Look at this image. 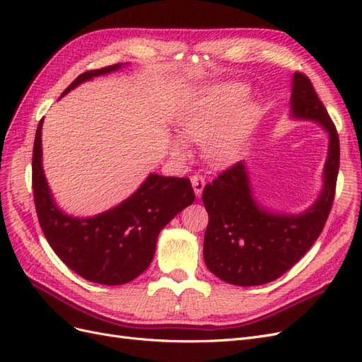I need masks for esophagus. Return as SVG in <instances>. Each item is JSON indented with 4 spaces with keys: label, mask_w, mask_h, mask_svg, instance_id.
I'll list each match as a JSON object with an SVG mask.
<instances>
[{
    "label": "esophagus",
    "mask_w": 362,
    "mask_h": 362,
    "mask_svg": "<svg viewBox=\"0 0 362 362\" xmlns=\"http://www.w3.org/2000/svg\"><path fill=\"white\" fill-rule=\"evenodd\" d=\"M190 181H192V185H193L196 196H198V198H201L202 190H204V187H205V178H204V175L194 173V175H192V177H190Z\"/></svg>",
    "instance_id": "esophagus-1"
}]
</instances>
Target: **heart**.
I'll return each instance as SVG.
<instances>
[{
	"instance_id": "heart-1",
	"label": "heart",
	"mask_w": 362,
	"mask_h": 362,
	"mask_svg": "<svg viewBox=\"0 0 362 362\" xmlns=\"http://www.w3.org/2000/svg\"><path fill=\"white\" fill-rule=\"evenodd\" d=\"M243 95L245 89L240 86L223 87L206 105L194 108L181 119L182 137L194 141L205 140V156L214 164L233 161L245 144L252 122L249 108H242L221 124L229 108L242 100ZM175 152H182V145H175Z\"/></svg>"
}]
</instances>
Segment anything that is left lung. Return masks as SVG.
Segmentation results:
<instances>
[{
  "label": "left lung",
  "instance_id": "8db88e82",
  "mask_svg": "<svg viewBox=\"0 0 362 362\" xmlns=\"http://www.w3.org/2000/svg\"><path fill=\"white\" fill-rule=\"evenodd\" d=\"M291 112L311 119L329 133L325 187L317 202L299 216L261 208L252 198L243 163H235L206 184L202 201L208 213L204 258L211 273L233 286H262L278 279L298 262L322 234L335 198L339 139L311 80L294 72Z\"/></svg>",
  "mask_w": 362,
  "mask_h": 362
}]
</instances>
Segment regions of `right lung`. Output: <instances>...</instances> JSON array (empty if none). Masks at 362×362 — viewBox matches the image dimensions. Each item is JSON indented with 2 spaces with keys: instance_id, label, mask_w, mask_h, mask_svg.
<instances>
[{
  "instance_id": "add662e5",
  "label": "right lung",
  "mask_w": 362,
  "mask_h": 362,
  "mask_svg": "<svg viewBox=\"0 0 362 362\" xmlns=\"http://www.w3.org/2000/svg\"><path fill=\"white\" fill-rule=\"evenodd\" d=\"M120 68L119 64L86 71L69 84ZM42 120L36 129L31 161V185L36 213L43 234L59 258L87 281L103 286H120L144 273L156 254L161 229L194 201L189 178L152 173L127 201L89 218L71 217L54 204L42 170Z\"/></svg>"
}]
</instances>
